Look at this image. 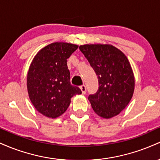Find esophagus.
<instances>
[{
    "label": "esophagus",
    "mask_w": 160,
    "mask_h": 160,
    "mask_svg": "<svg viewBox=\"0 0 160 160\" xmlns=\"http://www.w3.org/2000/svg\"><path fill=\"white\" fill-rule=\"evenodd\" d=\"M80 89H81V91H82V94H86V86L85 85H82V86H80Z\"/></svg>",
    "instance_id": "esophagus-1"
}]
</instances>
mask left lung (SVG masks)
<instances>
[{
  "instance_id": "1",
  "label": "left lung",
  "mask_w": 160,
  "mask_h": 160,
  "mask_svg": "<svg viewBox=\"0 0 160 160\" xmlns=\"http://www.w3.org/2000/svg\"><path fill=\"white\" fill-rule=\"evenodd\" d=\"M79 49L98 77V91L88 98L93 111L105 119L118 115L129 103L135 89L127 57L109 44H86Z\"/></svg>"
}]
</instances>
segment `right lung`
<instances>
[{"label": "right lung", "mask_w": 160, "mask_h": 160, "mask_svg": "<svg viewBox=\"0 0 160 160\" xmlns=\"http://www.w3.org/2000/svg\"><path fill=\"white\" fill-rule=\"evenodd\" d=\"M78 48L72 43L56 42L37 53L29 68L27 88L36 110L49 118H56L69 107L71 98L81 94L70 82L67 59Z\"/></svg>", "instance_id": "obj_1"}]
</instances>
